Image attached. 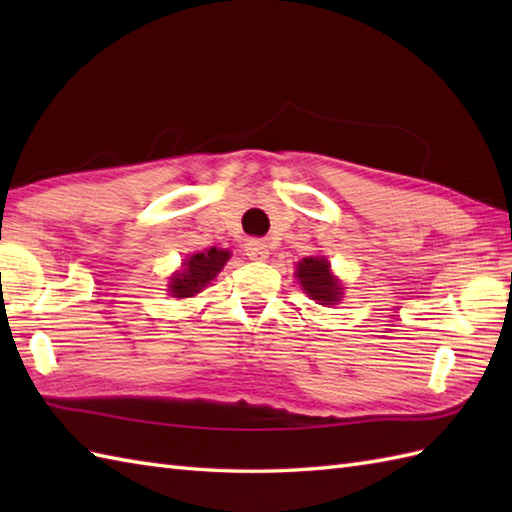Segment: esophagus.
Returning <instances> with one entry per match:
<instances>
[{"label": "esophagus", "instance_id": "esophagus-1", "mask_svg": "<svg viewBox=\"0 0 512 512\" xmlns=\"http://www.w3.org/2000/svg\"><path fill=\"white\" fill-rule=\"evenodd\" d=\"M244 248H246V255L250 259H255V262H264V259H268V244L264 239H248Z\"/></svg>", "mask_w": 512, "mask_h": 512}]
</instances>
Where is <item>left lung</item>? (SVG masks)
<instances>
[{
	"label": "left lung",
	"instance_id": "obj_1",
	"mask_svg": "<svg viewBox=\"0 0 512 512\" xmlns=\"http://www.w3.org/2000/svg\"><path fill=\"white\" fill-rule=\"evenodd\" d=\"M297 277L301 288L306 290V295L314 301H319L321 306H332L341 299L339 281L330 275V266L321 257H306L297 266Z\"/></svg>",
	"mask_w": 512,
	"mask_h": 512
}]
</instances>
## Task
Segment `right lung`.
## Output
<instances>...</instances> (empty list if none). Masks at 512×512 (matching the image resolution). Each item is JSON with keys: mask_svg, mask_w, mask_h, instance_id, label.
<instances>
[{"mask_svg": "<svg viewBox=\"0 0 512 512\" xmlns=\"http://www.w3.org/2000/svg\"><path fill=\"white\" fill-rule=\"evenodd\" d=\"M226 259H228L226 250H217V248L191 255L187 262H184V268L180 273L171 279L169 292L178 299L193 297L195 292H200L217 273H220L222 266L226 264Z\"/></svg>", "mask_w": 512, "mask_h": 512, "instance_id": "add662e5", "label": "right lung"}]
</instances>
